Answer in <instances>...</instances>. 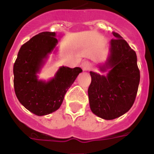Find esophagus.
Instances as JSON below:
<instances>
[{"label": "esophagus", "mask_w": 154, "mask_h": 154, "mask_svg": "<svg viewBox=\"0 0 154 154\" xmlns=\"http://www.w3.org/2000/svg\"><path fill=\"white\" fill-rule=\"evenodd\" d=\"M82 68L83 71H89L91 69V65L89 61H85L82 64Z\"/></svg>", "instance_id": "esophagus-1"}]
</instances>
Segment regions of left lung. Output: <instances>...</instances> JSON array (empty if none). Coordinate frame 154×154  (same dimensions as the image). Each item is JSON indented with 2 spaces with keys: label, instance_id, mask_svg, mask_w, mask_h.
<instances>
[{
  "label": "left lung",
  "instance_id": "8db88e82",
  "mask_svg": "<svg viewBox=\"0 0 154 154\" xmlns=\"http://www.w3.org/2000/svg\"><path fill=\"white\" fill-rule=\"evenodd\" d=\"M109 42V53L98 65L100 74L90 71L91 84L88 89L90 109L97 117L112 120L130 109L136 98L140 72L136 53L116 32Z\"/></svg>",
  "mask_w": 154,
  "mask_h": 154
}]
</instances>
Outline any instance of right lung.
Segmentation results:
<instances>
[{"instance_id": "obj_1", "label": "right lung", "mask_w": 154, "mask_h": 154, "mask_svg": "<svg viewBox=\"0 0 154 154\" xmlns=\"http://www.w3.org/2000/svg\"><path fill=\"white\" fill-rule=\"evenodd\" d=\"M56 32H43L20 47L13 65L14 89L18 101L37 116L55 112L62 104L65 94L82 69L60 66L48 81L39 79V74L51 53L57 54Z\"/></svg>"}]
</instances>
